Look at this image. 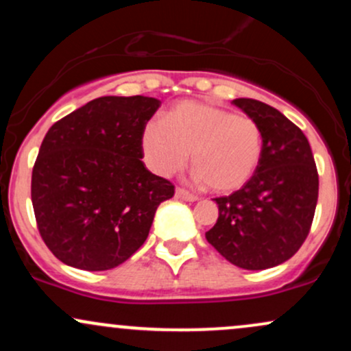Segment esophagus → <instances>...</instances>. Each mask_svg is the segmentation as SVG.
I'll return each mask as SVG.
<instances>
[{
    "mask_svg": "<svg viewBox=\"0 0 351 351\" xmlns=\"http://www.w3.org/2000/svg\"><path fill=\"white\" fill-rule=\"evenodd\" d=\"M175 198L176 199H183V201H189V203H193V201H198L199 199L198 196L191 195V193L186 191V189H183V188H176L175 189Z\"/></svg>",
    "mask_w": 351,
    "mask_h": 351,
    "instance_id": "1",
    "label": "esophagus"
}]
</instances>
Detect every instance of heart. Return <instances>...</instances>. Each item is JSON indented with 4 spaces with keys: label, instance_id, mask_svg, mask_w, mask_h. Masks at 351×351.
<instances>
[{
    "label": "heart",
    "instance_id": "1",
    "mask_svg": "<svg viewBox=\"0 0 351 351\" xmlns=\"http://www.w3.org/2000/svg\"><path fill=\"white\" fill-rule=\"evenodd\" d=\"M263 145V130L251 117L195 100L176 104L167 120H153L143 132L145 158L156 175L180 171L191 153L195 178L223 195L252 178Z\"/></svg>",
    "mask_w": 351,
    "mask_h": 351
}]
</instances>
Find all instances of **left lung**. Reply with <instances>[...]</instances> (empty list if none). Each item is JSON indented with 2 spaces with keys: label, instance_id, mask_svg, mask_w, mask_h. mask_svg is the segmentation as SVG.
Returning a JSON list of instances; mask_svg holds the SVG:
<instances>
[{
  "label": "left lung",
  "instance_id": "left-lung-1",
  "mask_svg": "<svg viewBox=\"0 0 351 351\" xmlns=\"http://www.w3.org/2000/svg\"><path fill=\"white\" fill-rule=\"evenodd\" d=\"M263 130V156L243 188L216 198L208 243L247 271L276 267L307 239L318 198V173L307 136L284 114L254 99L232 100Z\"/></svg>",
  "mask_w": 351,
  "mask_h": 351
}]
</instances>
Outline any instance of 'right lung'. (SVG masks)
Segmentation results:
<instances>
[{"label": "right lung", "instance_id": "obj_1", "mask_svg": "<svg viewBox=\"0 0 351 351\" xmlns=\"http://www.w3.org/2000/svg\"><path fill=\"white\" fill-rule=\"evenodd\" d=\"M160 100L107 95L56 122L31 178L39 234L60 263L108 271L140 249L175 186L142 162V138Z\"/></svg>", "mask_w": 351, "mask_h": 351}]
</instances>
